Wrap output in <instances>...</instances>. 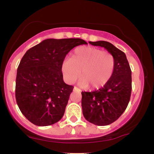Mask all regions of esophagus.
I'll return each instance as SVG.
<instances>
[{"instance_id":"34e87169","label":"esophagus","mask_w":154,"mask_h":154,"mask_svg":"<svg viewBox=\"0 0 154 154\" xmlns=\"http://www.w3.org/2000/svg\"><path fill=\"white\" fill-rule=\"evenodd\" d=\"M73 91H77V92H81V90L80 89H79V88H77V87H75L74 88V89H73Z\"/></svg>"}]
</instances>
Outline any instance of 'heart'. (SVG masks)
<instances>
[{
	"mask_svg": "<svg viewBox=\"0 0 154 154\" xmlns=\"http://www.w3.org/2000/svg\"><path fill=\"white\" fill-rule=\"evenodd\" d=\"M115 69L112 54L93 47H78L70 59L63 60L61 72L65 81L72 84L82 76L79 85L92 89L103 87L110 80Z\"/></svg>",
	"mask_w": 154,
	"mask_h": 154,
	"instance_id": "1",
	"label": "heart"
}]
</instances>
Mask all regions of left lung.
Returning a JSON list of instances; mask_svg holds the SVG:
<instances>
[{
	"label": "left lung",
	"instance_id": "1",
	"mask_svg": "<svg viewBox=\"0 0 154 154\" xmlns=\"http://www.w3.org/2000/svg\"><path fill=\"white\" fill-rule=\"evenodd\" d=\"M114 56L115 69L110 80L98 91L82 92V114L89 122L105 126L115 122L128 106L132 91V72L126 55L106 41L89 42Z\"/></svg>",
	"mask_w": 154,
	"mask_h": 154
}]
</instances>
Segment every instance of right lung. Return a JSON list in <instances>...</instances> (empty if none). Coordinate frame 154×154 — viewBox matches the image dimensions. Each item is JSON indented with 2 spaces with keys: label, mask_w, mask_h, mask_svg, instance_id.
Wrapping results in <instances>:
<instances>
[{
  "label": "right lung",
  "mask_w": 154,
  "mask_h": 154,
  "mask_svg": "<svg viewBox=\"0 0 154 154\" xmlns=\"http://www.w3.org/2000/svg\"><path fill=\"white\" fill-rule=\"evenodd\" d=\"M79 38L46 39L25 53L17 69L15 95L25 117L37 126H48L63 117L74 87L63 82L61 63Z\"/></svg>",
  "instance_id": "1"
}]
</instances>
